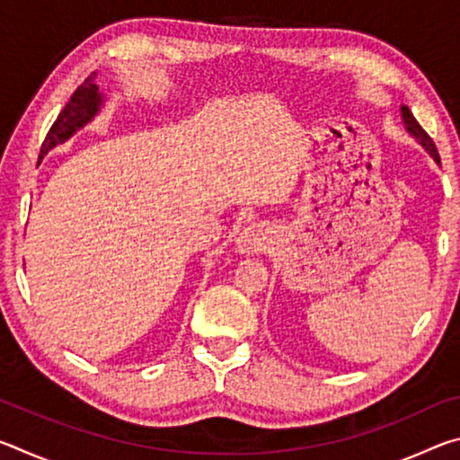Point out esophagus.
Returning a JSON list of instances; mask_svg holds the SVG:
<instances>
[{
	"mask_svg": "<svg viewBox=\"0 0 460 460\" xmlns=\"http://www.w3.org/2000/svg\"><path fill=\"white\" fill-rule=\"evenodd\" d=\"M270 243L268 241V233L263 231L261 225H249V227L243 229L239 239H237V247L241 253H253V252H261L266 249V245Z\"/></svg>",
	"mask_w": 460,
	"mask_h": 460,
	"instance_id": "obj_1",
	"label": "esophagus"
}]
</instances>
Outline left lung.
<instances>
[{
    "mask_svg": "<svg viewBox=\"0 0 460 460\" xmlns=\"http://www.w3.org/2000/svg\"><path fill=\"white\" fill-rule=\"evenodd\" d=\"M402 115H403V121H406V128H408V131L411 136H414L420 144H422L428 152L432 154V158L436 160V162H440V155H438V150H436V146H434V142H432V137L426 134V131L422 129V126H420V123L416 121V118L414 115H411V111L410 109L403 105L402 107Z\"/></svg>",
    "mask_w": 460,
    "mask_h": 460,
    "instance_id": "8db88e82",
    "label": "left lung"
}]
</instances>
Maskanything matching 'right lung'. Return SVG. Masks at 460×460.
<instances>
[{"mask_svg":"<svg viewBox=\"0 0 460 460\" xmlns=\"http://www.w3.org/2000/svg\"><path fill=\"white\" fill-rule=\"evenodd\" d=\"M101 105V93L97 91L95 84V73H91L87 79L83 81L81 87H76L73 93V97L68 103L62 109L57 121L52 123V128L46 134L42 147H40V158L42 155L60 142L73 134L76 128H81L87 123L93 115L97 113V109Z\"/></svg>","mask_w":460,"mask_h":460,"instance_id":"obj_1","label":"right lung"}]
</instances>
